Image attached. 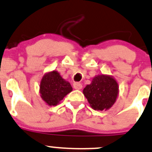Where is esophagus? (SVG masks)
Returning a JSON list of instances; mask_svg holds the SVG:
<instances>
[{"label": "esophagus", "mask_w": 152, "mask_h": 152, "mask_svg": "<svg viewBox=\"0 0 152 152\" xmlns=\"http://www.w3.org/2000/svg\"><path fill=\"white\" fill-rule=\"evenodd\" d=\"M73 86L75 89H77V90H80V89L82 88L83 86L82 84L80 83H75L74 84H73Z\"/></svg>", "instance_id": "esophagus-1"}]
</instances>
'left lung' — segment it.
Instances as JSON below:
<instances>
[{
  "instance_id": "obj_1",
  "label": "left lung",
  "mask_w": 152,
  "mask_h": 152,
  "mask_svg": "<svg viewBox=\"0 0 152 152\" xmlns=\"http://www.w3.org/2000/svg\"><path fill=\"white\" fill-rule=\"evenodd\" d=\"M83 92L92 108L106 110L115 103L118 94V86L113 77L100 75L94 77L91 83L87 85Z\"/></svg>"
}]
</instances>
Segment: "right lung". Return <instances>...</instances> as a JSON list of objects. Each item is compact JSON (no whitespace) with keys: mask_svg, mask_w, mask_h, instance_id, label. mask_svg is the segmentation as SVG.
<instances>
[{"mask_svg":"<svg viewBox=\"0 0 152 152\" xmlns=\"http://www.w3.org/2000/svg\"><path fill=\"white\" fill-rule=\"evenodd\" d=\"M72 91L69 83L63 79L57 71L45 74L40 83L41 97L50 106L57 105Z\"/></svg>","mask_w":152,"mask_h":152,"instance_id":"obj_1","label":"right lung"}]
</instances>
